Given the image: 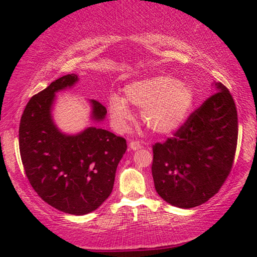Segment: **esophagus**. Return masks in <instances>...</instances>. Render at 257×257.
I'll list each match as a JSON object with an SVG mask.
<instances>
[{
    "label": "esophagus",
    "mask_w": 257,
    "mask_h": 257,
    "mask_svg": "<svg viewBox=\"0 0 257 257\" xmlns=\"http://www.w3.org/2000/svg\"><path fill=\"white\" fill-rule=\"evenodd\" d=\"M142 147H143L142 144H140L139 142H136V140H132V142L130 143V149L133 150V151H137V150L142 149Z\"/></svg>",
    "instance_id": "esophagus-1"
}]
</instances>
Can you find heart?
Instances as JSON below:
<instances>
[{"instance_id":"1","label":"heart","mask_w":257,"mask_h":257,"mask_svg":"<svg viewBox=\"0 0 257 257\" xmlns=\"http://www.w3.org/2000/svg\"><path fill=\"white\" fill-rule=\"evenodd\" d=\"M125 97L111 94L108 112L118 131H125L133 119L128 104L142 108V120L158 135H168L180 128L194 105L195 93L187 83L168 76H153L130 83Z\"/></svg>"}]
</instances>
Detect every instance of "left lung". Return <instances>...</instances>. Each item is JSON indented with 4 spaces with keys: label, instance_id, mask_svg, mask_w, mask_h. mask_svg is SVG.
<instances>
[{
    "label": "left lung",
    "instance_id": "obj_1",
    "mask_svg": "<svg viewBox=\"0 0 257 257\" xmlns=\"http://www.w3.org/2000/svg\"><path fill=\"white\" fill-rule=\"evenodd\" d=\"M213 93L173 138L153 145L154 187L165 201L193 208L216 194L229 175L237 144V111L226 86Z\"/></svg>",
    "mask_w": 257,
    "mask_h": 257
}]
</instances>
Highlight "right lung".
I'll return each instance as SVG.
<instances>
[{
	"label": "right lung",
	"mask_w": 257,
	"mask_h": 257,
	"mask_svg": "<svg viewBox=\"0 0 257 257\" xmlns=\"http://www.w3.org/2000/svg\"><path fill=\"white\" fill-rule=\"evenodd\" d=\"M78 82L63 76L28 101L20 122V152L27 178L45 202L72 215L96 210L108 196L115 171L126 152V140L90 126L77 135L58 130L52 119L56 92ZM91 119L101 121L107 111L91 99Z\"/></svg>",
	"instance_id": "add662e5"
}]
</instances>
